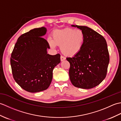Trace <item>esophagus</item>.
<instances>
[{
	"instance_id": "34e87169",
	"label": "esophagus",
	"mask_w": 121,
	"mask_h": 121,
	"mask_svg": "<svg viewBox=\"0 0 121 121\" xmlns=\"http://www.w3.org/2000/svg\"><path fill=\"white\" fill-rule=\"evenodd\" d=\"M60 59H61V61H63V60H65V58L64 56H61Z\"/></svg>"
}]
</instances>
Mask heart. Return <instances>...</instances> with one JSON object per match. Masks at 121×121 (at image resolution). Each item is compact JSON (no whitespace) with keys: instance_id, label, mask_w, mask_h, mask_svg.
<instances>
[{"instance_id":"1","label":"heart","mask_w":121,"mask_h":121,"mask_svg":"<svg viewBox=\"0 0 121 121\" xmlns=\"http://www.w3.org/2000/svg\"><path fill=\"white\" fill-rule=\"evenodd\" d=\"M48 42L52 48L60 46L62 52L67 56H73L78 53L85 41V35L79 29L66 28L56 30L53 33L52 38H49Z\"/></svg>"}]
</instances>
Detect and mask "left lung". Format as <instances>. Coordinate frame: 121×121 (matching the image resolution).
I'll use <instances>...</instances> for the list:
<instances>
[{"label":"left lung","mask_w":121,"mask_h":121,"mask_svg":"<svg viewBox=\"0 0 121 121\" xmlns=\"http://www.w3.org/2000/svg\"><path fill=\"white\" fill-rule=\"evenodd\" d=\"M71 26L83 30L85 41L78 53L72 57L66 58L70 64V81L78 88H92L101 83L107 75L109 54L106 40L102 35L88 27Z\"/></svg>","instance_id":"left-lung-1"}]
</instances>
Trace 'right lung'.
Wrapping results in <instances>:
<instances>
[{"mask_svg":"<svg viewBox=\"0 0 121 121\" xmlns=\"http://www.w3.org/2000/svg\"><path fill=\"white\" fill-rule=\"evenodd\" d=\"M46 32V28L42 27L22 34L11 53L13 77L21 88L30 92L47 89L52 81L53 69L60 62V54L47 53L49 45L42 37Z\"/></svg>","mask_w":121,"mask_h":121,"instance_id":"right-lung-1","label":"right lung"}]
</instances>
